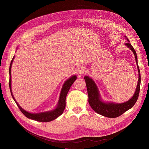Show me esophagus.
Returning a JSON list of instances; mask_svg holds the SVG:
<instances>
[{"mask_svg":"<svg viewBox=\"0 0 149 149\" xmlns=\"http://www.w3.org/2000/svg\"><path fill=\"white\" fill-rule=\"evenodd\" d=\"M84 72H85V68L83 66H79L77 68V70H76V73H77L79 76L84 74Z\"/></svg>","mask_w":149,"mask_h":149,"instance_id":"34e87169","label":"esophagus"}]
</instances>
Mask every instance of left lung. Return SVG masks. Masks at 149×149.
Instances as JSON below:
<instances>
[{"label": "left lung", "instance_id": "left-lung-1", "mask_svg": "<svg viewBox=\"0 0 149 149\" xmlns=\"http://www.w3.org/2000/svg\"><path fill=\"white\" fill-rule=\"evenodd\" d=\"M127 41L129 40L126 38ZM126 46L129 47L133 52L136 61L137 63V68L139 71V80L138 84L137 86L136 91L135 92L134 96L128 101L121 103V104H116V103H106L102 101L100 97V94L99 93V90L97 88V86L94 82V81L88 76H84V79L86 84V87L88 94V101L89 105L93 108V109L96 112L97 114H100L103 116L107 117L109 118H118L123 114H124L125 111L132 108L136 102L137 101L139 97V94L140 92V86H141V76L140 73L139 67L137 64V56L134 48L131 45L130 43H125Z\"/></svg>", "mask_w": 149, "mask_h": 149}]
</instances>
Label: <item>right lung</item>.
Returning a JSON list of instances; mask_svg holds the SVG:
<instances>
[{
  "label": "right lung",
  "mask_w": 149,
  "mask_h": 149,
  "mask_svg": "<svg viewBox=\"0 0 149 149\" xmlns=\"http://www.w3.org/2000/svg\"><path fill=\"white\" fill-rule=\"evenodd\" d=\"M14 59V56L13 57L12 60L11 61L10 68H9V74H10V79H9V87L10 93L12 94V96L13 100H14L15 102H16L17 105L19 107L21 112L23 113L26 118L33 119L39 122H43V123H46V122H49L52 121L54 119H56L58 117H59L60 115L63 114V112L64 111V109L66 106V97L68 93L69 90L70 89V87L73 83L74 82V81L76 79V76H73L72 77L69 78L68 80H66L65 83H64L62 89L60 93V100L58 101V104L56 107V109H55L53 111H48V112H42V113H37V114H31L29 112L25 111L24 109H22V108L18 104V103L15 101V100L13 96V94L12 93V89H11V67L13 60Z\"/></svg>",
  "instance_id": "right-lung-1"
}]
</instances>
